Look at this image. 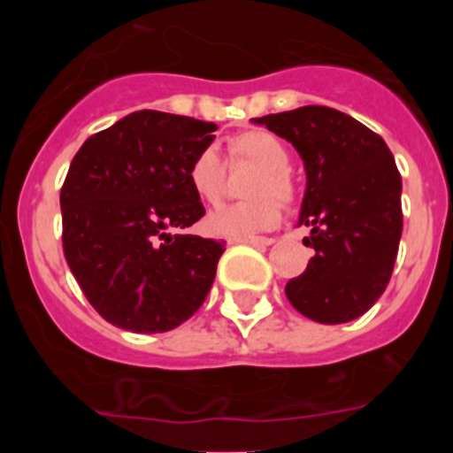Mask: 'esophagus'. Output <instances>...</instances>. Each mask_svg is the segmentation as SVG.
<instances>
[{
  "label": "esophagus",
  "instance_id": "34e87169",
  "mask_svg": "<svg viewBox=\"0 0 453 453\" xmlns=\"http://www.w3.org/2000/svg\"><path fill=\"white\" fill-rule=\"evenodd\" d=\"M230 243H250V245H263V248H267V245H272L273 241L267 239V236H245V239H230Z\"/></svg>",
  "mask_w": 453,
  "mask_h": 453
}]
</instances>
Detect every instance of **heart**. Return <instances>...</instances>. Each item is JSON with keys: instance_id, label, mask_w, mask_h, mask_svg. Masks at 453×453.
I'll list each match as a JSON object with an SVG mask.
<instances>
[{"instance_id": "1", "label": "heart", "mask_w": 453, "mask_h": 453, "mask_svg": "<svg viewBox=\"0 0 453 453\" xmlns=\"http://www.w3.org/2000/svg\"><path fill=\"white\" fill-rule=\"evenodd\" d=\"M227 153H230V159H245L258 166L248 186V195L252 199L214 210L205 219V226L217 236L245 239L256 232L269 230L280 221V210L269 195L285 203L296 197L294 177L287 171L289 149L285 142L269 131L256 129L232 138L227 144ZM223 180H226V168L214 149H203L190 162L188 181L195 195L205 203H217L221 199Z\"/></svg>"}]
</instances>
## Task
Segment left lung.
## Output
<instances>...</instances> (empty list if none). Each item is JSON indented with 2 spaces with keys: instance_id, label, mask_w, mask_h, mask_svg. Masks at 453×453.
I'll list each match as a JSON object with an SVG mask.
<instances>
[{
  "instance_id": "obj_1",
  "label": "left lung",
  "mask_w": 453,
  "mask_h": 453,
  "mask_svg": "<svg viewBox=\"0 0 453 453\" xmlns=\"http://www.w3.org/2000/svg\"><path fill=\"white\" fill-rule=\"evenodd\" d=\"M294 144L307 171L298 226L315 254L285 294L319 324L359 318L386 291L399 252L401 175L388 144L331 107L307 104L254 118Z\"/></svg>"
}]
</instances>
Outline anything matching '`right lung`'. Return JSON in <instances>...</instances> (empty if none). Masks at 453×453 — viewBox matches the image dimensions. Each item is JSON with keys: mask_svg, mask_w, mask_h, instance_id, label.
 Returning a JSON list of instances; mask_svg holds the SVG:
<instances>
[{"mask_svg": "<svg viewBox=\"0 0 453 453\" xmlns=\"http://www.w3.org/2000/svg\"><path fill=\"white\" fill-rule=\"evenodd\" d=\"M217 125L142 109L91 135L61 188L63 252L113 326L164 333L203 304L226 245L186 230L205 214L190 162Z\"/></svg>", "mask_w": 453, "mask_h": 453, "instance_id": "add662e5", "label": "right lung"}]
</instances>
